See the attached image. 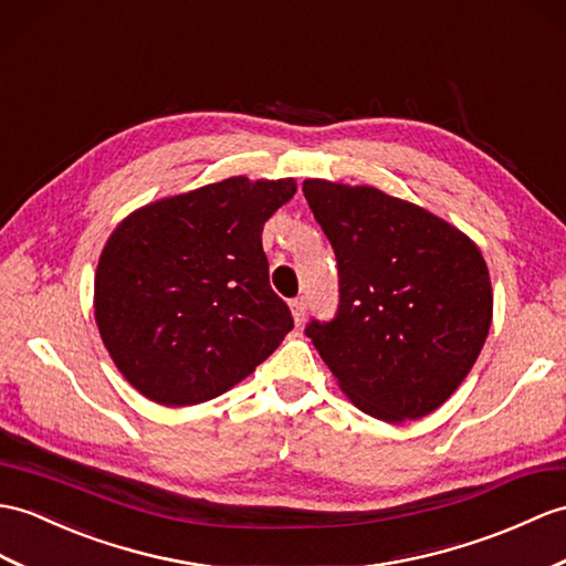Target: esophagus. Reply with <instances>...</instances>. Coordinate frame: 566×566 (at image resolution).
Instances as JSON below:
<instances>
[{
	"label": "esophagus",
	"instance_id": "34e87169",
	"mask_svg": "<svg viewBox=\"0 0 566 566\" xmlns=\"http://www.w3.org/2000/svg\"><path fill=\"white\" fill-rule=\"evenodd\" d=\"M292 315H294V321H296V325H301L304 323V318H306V311H308V304H306V298L304 296H296L292 304Z\"/></svg>",
	"mask_w": 566,
	"mask_h": 566
}]
</instances>
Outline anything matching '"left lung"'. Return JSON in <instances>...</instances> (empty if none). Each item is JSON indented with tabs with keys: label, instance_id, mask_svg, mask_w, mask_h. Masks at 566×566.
<instances>
[{
	"label": "left lung",
	"instance_id": "left-lung-1",
	"mask_svg": "<svg viewBox=\"0 0 566 566\" xmlns=\"http://www.w3.org/2000/svg\"><path fill=\"white\" fill-rule=\"evenodd\" d=\"M331 241L339 304L306 335L361 412L405 422L437 410L470 374L492 323L480 248L427 209L369 186L304 180Z\"/></svg>",
	"mask_w": 566,
	"mask_h": 566
}]
</instances>
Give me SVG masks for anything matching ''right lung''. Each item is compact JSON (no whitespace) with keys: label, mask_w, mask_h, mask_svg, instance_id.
<instances>
[{"label":"right lung","mask_w":566,"mask_h":566,"mask_svg":"<svg viewBox=\"0 0 566 566\" xmlns=\"http://www.w3.org/2000/svg\"><path fill=\"white\" fill-rule=\"evenodd\" d=\"M292 178H227L129 214L96 270L105 349L142 396L166 407L212 400L253 374L294 327L272 292L262 227Z\"/></svg>","instance_id":"obj_1"}]
</instances>
